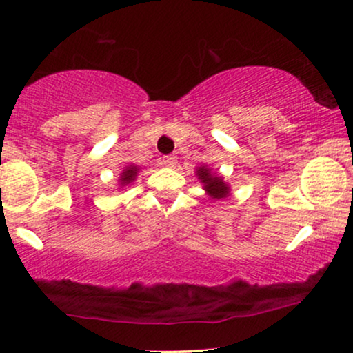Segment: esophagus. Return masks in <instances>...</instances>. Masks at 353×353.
I'll return each instance as SVG.
<instances>
[{
    "instance_id": "esophagus-1",
    "label": "esophagus",
    "mask_w": 353,
    "mask_h": 353,
    "mask_svg": "<svg viewBox=\"0 0 353 353\" xmlns=\"http://www.w3.org/2000/svg\"><path fill=\"white\" fill-rule=\"evenodd\" d=\"M161 165L168 168H174L177 165V157L174 155H166L161 158Z\"/></svg>"
}]
</instances>
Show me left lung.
<instances>
[{
  "instance_id": "left-lung-1",
  "label": "left lung",
  "mask_w": 353,
  "mask_h": 353,
  "mask_svg": "<svg viewBox=\"0 0 353 353\" xmlns=\"http://www.w3.org/2000/svg\"><path fill=\"white\" fill-rule=\"evenodd\" d=\"M195 176L201 182L203 190L212 200H225L230 195V185L224 181V176H221L219 172H214L210 166H198Z\"/></svg>"
}]
</instances>
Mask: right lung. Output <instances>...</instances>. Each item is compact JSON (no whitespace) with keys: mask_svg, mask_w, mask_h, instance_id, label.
Wrapping results in <instances>:
<instances>
[{"mask_svg":"<svg viewBox=\"0 0 353 353\" xmlns=\"http://www.w3.org/2000/svg\"><path fill=\"white\" fill-rule=\"evenodd\" d=\"M139 172H141V168L136 166V165H128L125 170L120 172V179H118V188L123 190V188L131 185V183L136 181Z\"/></svg>","mask_w":353,"mask_h":353,"instance_id":"add662e5","label":"right lung"}]
</instances>
